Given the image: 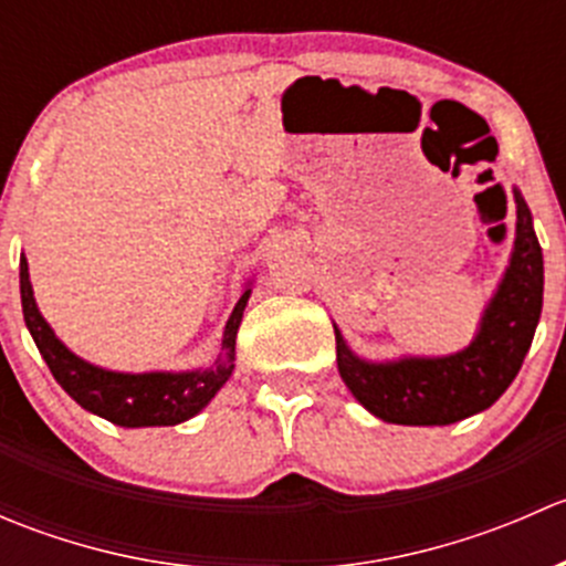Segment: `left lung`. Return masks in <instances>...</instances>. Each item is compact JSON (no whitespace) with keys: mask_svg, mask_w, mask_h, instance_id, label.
I'll list each match as a JSON object with an SVG mask.
<instances>
[{"mask_svg":"<svg viewBox=\"0 0 566 566\" xmlns=\"http://www.w3.org/2000/svg\"><path fill=\"white\" fill-rule=\"evenodd\" d=\"M515 249L490 298L476 336L452 356H405L375 364L358 358L334 325L336 364L353 397L389 424H454L490 408L521 373L542 315V249L517 188Z\"/></svg>","mask_w":566,"mask_h":566,"instance_id":"1","label":"left lung"}]
</instances>
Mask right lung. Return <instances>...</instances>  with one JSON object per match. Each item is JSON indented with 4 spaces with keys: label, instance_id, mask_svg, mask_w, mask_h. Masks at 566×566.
<instances>
[{
    "label": "right lung",
    "instance_id": "add662e5",
    "mask_svg": "<svg viewBox=\"0 0 566 566\" xmlns=\"http://www.w3.org/2000/svg\"><path fill=\"white\" fill-rule=\"evenodd\" d=\"M251 290H243L241 301L227 319L221 353L208 369L191 373H112L84 361L67 350L51 325L45 323L35 304L30 282V265L21 254V306H24L27 328L35 339L40 356L49 364L51 375L84 410L101 416L119 427H172L197 416L216 391L230 380L235 369V339L241 328L243 310Z\"/></svg>",
    "mask_w": 566,
    "mask_h": 566
}]
</instances>
